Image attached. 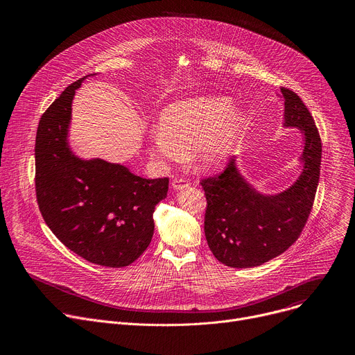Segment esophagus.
Returning <instances> with one entry per match:
<instances>
[{"instance_id":"esophagus-1","label":"esophagus","mask_w":355,"mask_h":355,"mask_svg":"<svg viewBox=\"0 0 355 355\" xmlns=\"http://www.w3.org/2000/svg\"><path fill=\"white\" fill-rule=\"evenodd\" d=\"M188 185H189L188 178H182V177H175V178H173V182H171L173 189H182Z\"/></svg>"}]
</instances>
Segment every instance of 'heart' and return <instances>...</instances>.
<instances>
[{
	"instance_id": "heart-1",
	"label": "heart",
	"mask_w": 355,
	"mask_h": 355,
	"mask_svg": "<svg viewBox=\"0 0 355 355\" xmlns=\"http://www.w3.org/2000/svg\"><path fill=\"white\" fill-rule=\"evenodd\" d=\"M230 105L226 96H195L168 105L160 129L150 135V156L163 164L180 163L193 151L199 168H215L241 126V114Z\"/></svg>"
}]
</instances>
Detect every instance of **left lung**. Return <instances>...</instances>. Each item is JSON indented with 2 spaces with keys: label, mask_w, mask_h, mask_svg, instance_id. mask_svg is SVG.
<instances>
[{
  "label": "left lung",
  "mask_w": 355,
  "mask_h": 355,
  "mask_svg": "<svg viewBox=\"0 0 355 355\" xmlns=\"http://www.w3.org/2000/svg\"><path fill=\"white\" fill-rule=\"evenodd\" d=\"M284 126L305 136L299 178L281 193L264 195L239 173L236 159L225 170L200 181L207 196L205 236L214 256L232 268L261 266L282 254L299 237L311 215L320 177L322 140L303 101L281 87Z\"/></svg>",
  "instance_id": "left-lung-1"
}]
</instances>
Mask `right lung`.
<instances>
[{"label": "right lung", "instance_id": "add662e5", "mask_svg": "<svg viewBox=\"0 0 355 355\" xmlns=\"http://www.w3.org/2000/svg\"><path fill=\"white\" fill-rule=\"evenodd\" d=\"M69 85L42 115L35 143L39 211L55 236L87 261L121 268L137 260L155 232L153 212L168 178L147 180L105 160H81L67 135L76 89Z\"/></svg>", "mask_w": 355, "mask_h": 355}]
</instances>
